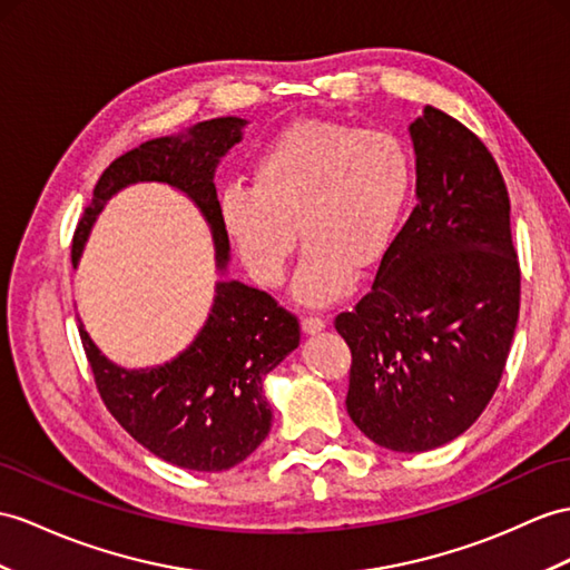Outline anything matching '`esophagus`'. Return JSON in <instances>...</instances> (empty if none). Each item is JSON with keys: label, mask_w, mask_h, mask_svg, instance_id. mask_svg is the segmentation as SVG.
Returning <instances> with one entry per match:
<instances>
[{"label": "esophagus", "mask_w": 570, "mask_h": 570, "mask_svg": "<svg viewBox=\"0 0 570 570\" xmlns=\"http://www.w3.org/2000/svg\"><path fill=\"white\" fill-rule=\"evenodd\" d=\"M324 328H326V318H322V316H304L302 318V331L309 333V336H314V333L324 331Z\"/></svg>", "instance_id": "esophagus-1"}]
</instances>
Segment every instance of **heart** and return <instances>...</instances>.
Instances as JSON below:
<instances>
[{
  "mask_svg": "<svg viewBox=\"0 0 570 570\" xmlns=\"http://www.w3.org/2000/svg\"><path fill=\"white\" fill-rule=\"evenodd\" d=\"M252 184L219 190L222 229L263 287L285 283L299 237L307 242L295 297L324 307L348 293L353 266L370 268L390 248L413 186V159L399 135L338 120H299L275 135Z\"/></svg>",
  "mask_w": 570,
  "mask_h": 570,
  "instance_id": "1",
  "label": "heart"
}]
</instances>
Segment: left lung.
<instances>
[{
  "instance_id": "obj_1",
  "label": "left lung",
  "mask_w": 570,
  "mask_h": 570,
  "mask_svg": "<svg viewBox=\"0 0 570 570\" xmlns=\"http://www.w3.org/2000/svg\"><path fill=\"white\" fill-rule=\"evenodd\" d=\"M409 132L419 203L336 331L353 353V423L413 454L460 438L491 401L518 326L520 266L485 145L433 106Z\"/></svg>"
}]
</instances>
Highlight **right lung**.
I'll return each mask as SVG.
<instances>
[{
  "mask_svg": "<svg viewBox=\"0 0 570 570\" xmlns=\"http://www.w3.org/2000/svg\"><path fill=\"white\" fill-rule=\"evenodd\" d=\"M244 118H213L178 135L157 137L118 157L101 174L72 242L77 266L104 205L135 184H166L193 200L213 232L215 266L225 275L229 237L217 213L215 169L242 142ZM96 386L114 419L159 460L225 471L244 462L271 430L263 380L299 345L297 316L239 281L222 277L198 336L186 351L155 367H120L79 322Z\"/></svg>",
  "mask_w": 570,
  "mask_h": 570,
  "instance_id": "add662e5",
  "label": "right lung"
}]
</instances>
